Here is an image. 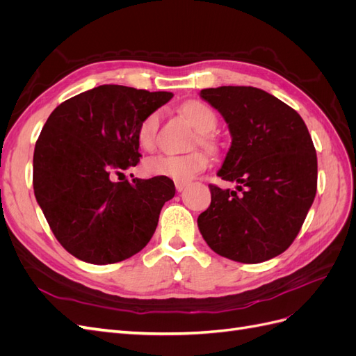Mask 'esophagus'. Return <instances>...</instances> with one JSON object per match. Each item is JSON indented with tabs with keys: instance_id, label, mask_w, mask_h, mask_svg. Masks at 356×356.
I'll list each match as a JSON object with an SVG mask.
<instances>
[{
	"instance_id": "1",
	"label": "esophagus",
	"mask_w": 356,
	"mask_h": 356,
	"mask_svg": "<svg viewBox=\"0 0 356 356\" xmlns=\"http://www.w3.org/2000/svg\"><path fill=\"white\" fill-rule=\"evenodd\" d=\"M187 186H188V182H186V181H175L177 191H182Z\"/></svg>"
}]
</instances>
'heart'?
<instances>
[{"mask_svg": "<svg viewBox=\"0 0 356 356\" xmlns=\"http://www.w3.org/2000/svg\"><path fill=\"white\" fill-rule=\"evenodd\" d=\"M182 113L199 132L200 143H209V134L217 124V117L207 104L190 101L182 105ZM160 124V111L149 113L138 127V143L144 149H153ZM209 157L195 149L187 154H157L144 161V172L149 177H163L174 181H190L208 168Z\"/></svg>", "mask_w": 356, "mask_h": 356, "instance_id": "b5f03b06", "label": "heart"}]
</instances>
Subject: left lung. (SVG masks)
Here are the masks:
<instances>
[{
	"label": "left lung",
	"instance_id": "8db88e82",
	"mask_svg": "<svg viewBox=\"0 0 356 356\" xmlns=\"http://www.w3.org/2000/svg\"><path fill=\"white\" fill-rule=\"evenodd\" d=\"M229 124L232 145L217 175L242 191L209 186L211 204L197 218L213 252L263 263L294 242L314 203L318 160L300 114L251 86L200 90Z\"/></svg>",
	"mask_w": 356,
	"mask_h": 356
}]
</instances>
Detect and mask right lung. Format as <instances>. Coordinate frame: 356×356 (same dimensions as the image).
Here are the masks:
<instances>
[{
  "label": "right lung",
  "mask_w": 356,
  "mask_h": 356,
  "mask_svg": "<svg viewBox=\"0 0 356 356\" xmlns=\"http://www.w3.org/2000/svg\"><path fill=\"white\" fill-rule=\"evenodd\" d=\"M172 96L104 84L49 115L35 144L32 184L53 234L79 260L123 261L154 234L161 208L175 196L174 181L121 175L141 157L139 124Z\"/></svg>",
  "instance_id": "1"
}]
</instances>
